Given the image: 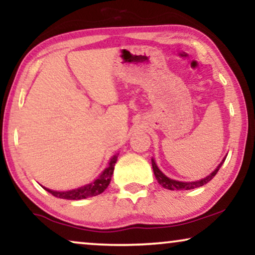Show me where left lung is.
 I'll list each match as a JSON object with an SVG mask.
<instances>
[{
	"instance_id": "obj_1",
	"label": "left lung",
	"mask_w": 255,
	"mask_h": 255,
	"mask_svg": "<svg viewBox=\"0 0 255 255\" xmlns=\"http://www.w3.org/2000/svg\"><path fill=\"white\" fill-rule=\"evenodd\" d=\"M225 159L226 158L223 159V161L219 163V166L210 174V175H208L207 177H204V179H202L200 181H195V182H180V181L169 179V177H167L165 174L158 168V166L155 165L154 160L153 159H152V167H153V172H154L156 181H158V183L161 184L163 188H166V189H169V190H189V189H195V188L202 187L204 186V184H207L209 181H210L212 177L217 174L219 168H221V166L223 165V162L225 161Z\"/></svg>"
}]
</instances>
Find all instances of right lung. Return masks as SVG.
<instances>
[{
	"label": "right lung",
	"mask_w": 255,
	"mask_h": 255,
	"mask_svg": "<svg viewBox=\"0 0 255 255\" xmlns=\"http://www.w3.org/2000/svg\"><path fill=\"white\" fill-rule=\"evenodd\" d=\"M116 161H117V155H114L113 159L110 160L109 166L103 170V173L101 174V175L97 177L94 182L87 184L85 187L78 188V189H74V190H68V191H53V190L47 189V188H44V189L53 195V196L59 197V198H65V200H83V198H87V197L96 196V195L102 194L103 191L107 189L108 186H109L111 176H113L114 174V168H115V163H116Z\"/></svg>",
	"instance_id": "add662e5"
}]
</instances>
